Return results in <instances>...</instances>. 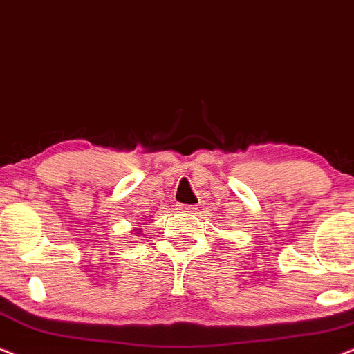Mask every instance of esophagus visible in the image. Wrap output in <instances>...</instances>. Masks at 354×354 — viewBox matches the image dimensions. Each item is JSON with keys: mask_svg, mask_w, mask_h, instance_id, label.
Listing matches in <instances>:
<instances>
[{"mask_svg": "<svg viewBox=\"0 0 354 354\" xmlns=\"http://www.w3.org/2000/svg\"><path fill=\"white\" fill-rule=\"evenodd\" d=\"M177 209L180 212H192L193 209H196V206L195 205H182V203H178Z\"/></svg>", "mask_w": 354, "mask_h": 354, "instance_id": "1", "label": "esophagus"}]
</instances>
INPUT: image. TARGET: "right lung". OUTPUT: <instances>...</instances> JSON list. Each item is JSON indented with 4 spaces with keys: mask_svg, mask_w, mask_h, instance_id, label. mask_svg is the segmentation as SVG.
<instances>
[{
    "mask_svg": "<svg viewBox=\"0 0 354 354\" xmlns=\"http://www.w3.org/2000/svg\"><path fill=\"white\" fill-rule=\"evenodd\" d=\"M133 232H135V234H137V235H138V234H140V232H142V229H133ZM137 235H135V236H137Z\"/></svg>",
    "mask_w": 354,
    "mask_h": 354,
    "instance_id": "right-lung-1",
    "label": "right lung"
}]
</instances>
